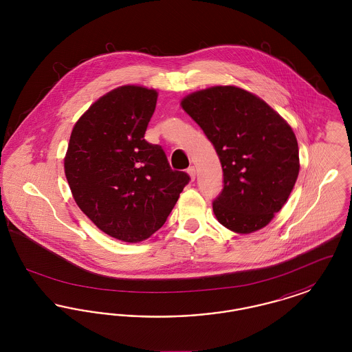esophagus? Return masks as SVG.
<instances>
[{
    "label": "esophagus",
    "mask_w": 352,
    "mask_h": 352,
    "mask_svg": "<svg viewBox=\"0 0 352 352\" xmlns=\"http://www.w3.org/2000/svg\"><path fill=\"white\" fill-rule=\"evenodd\" d=\"M187 173H188L191 181H194V179H195V168H194V166H190V168H187Z\"/></svg>",
    "instance_id": "obj_1"
}]
</instances>
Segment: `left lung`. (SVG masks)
<instances>
[{
	"instance_id": "8db88e82",
	"label": "left lung",
	"mask_w": 352,
	"mask_h": 352,
	"mask_svg": "<svg viewBox=\"0 0 352 352\" xmlns=\"http://www.w3.org/2000/svg\"><path fill=\"white\" fill-rule=\"evenodd\" d=\"M218 153L223 190L212 203L220 224L251 234L284 206L300 173L296 134L268 104L234 85H217L181 101Z\"/></svg>"
}]
</instances>
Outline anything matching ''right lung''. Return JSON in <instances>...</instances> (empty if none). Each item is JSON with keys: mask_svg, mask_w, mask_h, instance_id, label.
<instances>
[{"mask_svg": "<svg viewBox=\"0 0 352 352\" xmlns=\"http://www.w3.org/2000/svg\"><path fill=\"white\" fill-rule=\"evenodd\" d=\"M157 98L140 85L101 96L75 124L65 157L79 208L102 232L126 243L158 231L190 181L171 170L160 145L144 138Z\"/></svg>", "mask_w": 352, "mask_h": 352, "instance_id": "1", "label": "right lung"}]
</instances>
